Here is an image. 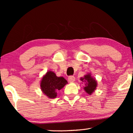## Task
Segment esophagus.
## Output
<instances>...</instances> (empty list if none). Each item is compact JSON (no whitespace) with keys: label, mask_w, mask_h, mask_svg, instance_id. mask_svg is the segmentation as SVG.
I'll return each mask as SVG.
<instances>
[{"label":"esophagus","mask_w":133,"mask_h":133,"mask_svg":"<svg viewBox=\"0 0 133 133\" xmlns=\"http://www.w3.org/2000/svg\"><path fill=\"white\" fill-rule=\"evenodd\" d=\"M68 81L70 82H72L75 81V77H74L73 76H70L68 77Z\"/></svg>","instance_id":"1"}]
</instances>
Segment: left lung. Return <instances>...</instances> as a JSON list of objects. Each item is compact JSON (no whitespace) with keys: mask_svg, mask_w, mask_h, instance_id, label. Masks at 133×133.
Segmentation results:
<instances>
[{"mask_svg":"<svg viewBox=\"0 0 133 133\" xmlns=\"http://www.w3.org/2000/svg\"><path fill=\"white\" fill-rule=\"evenodd\" d=\"M81 80L82 82H87V83L85 84L84 90L88 94H91L97 87V82L96 80L93 79L90 74L85 75L84 77L81 78Z\"/></svg>","mask_w":133,"mask_h":133,"instance_id":"8db88e82","label":"left lung"}]
</instances>
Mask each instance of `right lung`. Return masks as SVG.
I'll list each match as a JSON object with an SVG mask.
<instances>
[{
    "label": "right lung",
    "instance_id": "obj_1",
    "mask_svg": "<svg viewBox=\"0 0 133 133\" xmlns=\"http://www.w3.org/2000/svg\"><path fill=\"white\" fill-rule=\"evenodd\" d=\"M67 83L62 77H57L52 71H48L41 81V90L49 98L53 99L57 96V92Z\"/></svg>",
    "mask_w": 133,
    "mask_h": 133
}]
</instances>
